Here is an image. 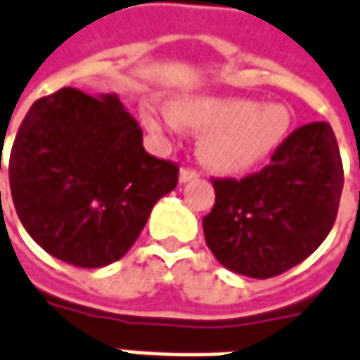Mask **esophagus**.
Returning <instances> with one entry per match:
<instances>
[{
	"instance_id": "esophagus-1",
	"label": "esophagus",
	"mask_w": 360,
	"mask_h": 360,
	"mask_svg": "<svg viewBox=\"0 0 360 360\" xmlns=\"http://www.w3.org/2000/svg\"><path fill=\"white\" fill-rule=\"evenodd\" d=\"M198 177V172H194L191 167H181L179 172V181L181 183H188V181H193Z\"/></svg>"
}]
</instances>
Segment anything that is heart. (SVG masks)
I'll return each instance as SVG.
<instances>
[{
	"mask_svg": "<svg viewBox=\"0 0 360 360\" xmlns=\"http://www.w3.org/2000/svg\"><path fill=\"white\" fill-rule=\"evenodd\" d=\"M154 133H179L183 126L204 131L200 156L217 172L252 169L275 153L292 124L282 103L259 105L238 97H185L175 106L150 105L143 116Z\"/></svg>",
	"mask_w": 360,
	"mask_h": 360,
	"instance_id": "obj_1",
	"label": "heart"
}]
</instances>
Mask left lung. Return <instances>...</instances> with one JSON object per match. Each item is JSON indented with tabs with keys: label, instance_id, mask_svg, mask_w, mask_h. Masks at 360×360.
<instances>
[{
	"label": "left lung",
	"instance_id": "left-lung-1",
	"mask_svg": "<svg viewBox=\"0 0 360 360\" xmlns=\"http://www.w3.org/2000/svg\"><path fill=\"white\" fill-rule=\"evenodd\" d=\"M206 244L233 273L271 278L307 259L334 225L343 188L336 135L326 122L290 133L271 164L244 179H215Z\"/></svg>",
	"mask_w": 360,
	"mask_h": 360
}]
</instances>
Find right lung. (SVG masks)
Here are the masks:
<instances>
[{
    "label": "right lung",
    "mask_w": 360,
    "mask_h": 360,
    "mask_svg": "<svg viewBox=\"0 0 360 360\" xmlns=\"http://www.w3.org/2000/svg\"><path fill=\"white\" fill-rule=\"evenodd\" d=\"M177 172L146 153L116 93L91 97L74 87L32 105L9 158L24 229L47 254L84 269L127 254L154 204L177 187Z\"/></svg>",
    "instance_id": "right-lung-1"
}]
</instances>
